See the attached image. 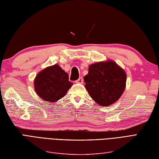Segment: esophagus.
I'll use <instances>...</instances> for the list:
<instances>
[{"label":"esophagus","mask_w":159,"mask_h":159,"mask_svg":"<svg viewBox=\"0 0 159 159\" xmlns=\"http://www.w3.org/2000/svg\"><path fill=\"white\" fill-rule=\"evenodd\" d=\"M83 82H84V79H83V77H80V78H78L75 81V82L78 83V84H82Z\"/></svg>","instance_id":"1"}]
</instances>
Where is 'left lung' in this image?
<instances>
[{
    "label": "left lung",
    "mask_w": 159,
    "mask_h": 159,
    "mask_svg": "<svg viewBox=\"0 0 159 159\" xmlns=\"http://www.w3.org/2000/svg\"><path fill=\"white\" fill-rule=\"evenodd\" d=\"M126 73L115 62H100L90 65L84 80L85 88L94 101L107 107L121 97L125 90Z\"/></svg>",
    "instance_id": "8db88e82"
}]
</instances>
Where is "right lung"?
<instances>
[{"label":"right lung","mask_w":159,"mask_h":159,"mask_svg":"<svg viewBox=\"0 0 159 159\" xmlns=\"http://www.w3.org/2000/svg\"><path fill=\"white\" fill-rule=\"evenodd\" d=\"M72 85L67 73L58 65L44 69L34 81L37 94L48 102H56L63 98Z\"/></svg>","instance_id":"obj_1"}]
</instances>
